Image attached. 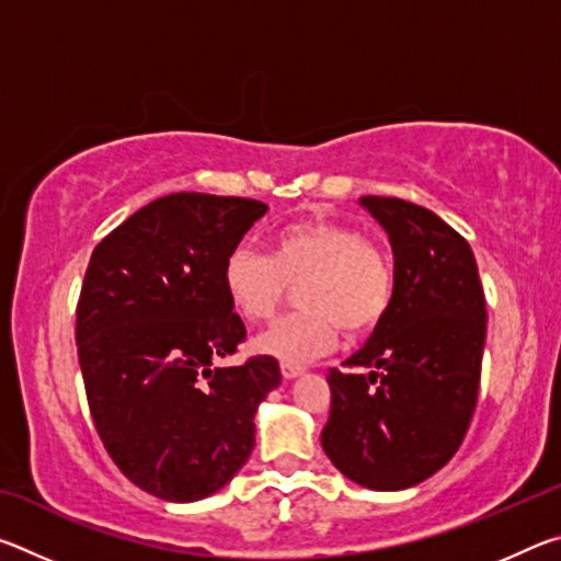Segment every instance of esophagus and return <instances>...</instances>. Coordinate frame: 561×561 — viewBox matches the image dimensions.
I'll return each mask as SVG.
<instances>
[{"label": "esophagus", "mask_w": 561, "mask_h": 561, "mask_svg": "<svg viewBox=\"0 0 561 561\" xmlns=\"http://www.w3.org/2000/svg\"><path fill=\"white\" fill-rule=\"evenodd\" d=\"M279 368H282V376L287 378V381H291V378H297V376H301V374H304V368H301V366H297V364H289V360H282Z\"/></svg>", "instance_id": "1"}]
</instances>
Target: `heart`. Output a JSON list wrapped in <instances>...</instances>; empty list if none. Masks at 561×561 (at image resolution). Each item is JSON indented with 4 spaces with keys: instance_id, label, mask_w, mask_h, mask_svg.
Returning <instances> with one entry per match:
<instances>
[{
    "instance_id": "obj_1",
    "label": "heart",
    "mask_w": 561,
    "mask_h": 561,
    "mask_svg": "<svg viewBox=\"0 0 561 561\" xmlns=\"http://www.w3.org/2000/svg\"><path fill=\"white\" fill-rule=\"evenodd\" d=\"M301 311L274 321L254 339L262 354L304 364L346 336L371 331L393 297V267L383 247L360 237L354 227L331 220H299L274 232L270 254L237 244L227 254L222 284L234 311L247 321L274 314L299 284Z\"/></svg>"
}]
</instances>
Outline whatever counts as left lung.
Returning <instances> with one entry per match:
<instances>
[{
  "label": "left lung",
  "mask_w": 561,
  "mask_h": 561,
  "mask_svg": "<svg viewBox=\"0 0 561 561\" xmlns=\"http://www.w3.org/2000/svg\"><path fill=\"white\" fill-rule=\"evenodd\" d=\"M393 250V297L346 366L329 371L321 448L368 490H405L448 462L478 403L488 311L465 237L421 205L360 197Z\"/></svg>",
  "instance_id": "1"
}]
</instances>
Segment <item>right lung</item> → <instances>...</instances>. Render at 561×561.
Returning a JSON list of instances; mask_svg holds the SVG:
<instances>
[{
    "instance_id": "add662e5",
    "label": "right lung",
    "mask_w": 561,
    "mask_h": 561,
    "mask_svg": "<svg viewBox=\"0 0 561 561\" xmlns=\"http://www.w3.org/2000/svg\"><path fill=\"white\" fill-rule=\"evenodd\" d=\"M267 213L247 197L173 193L96 244L76 346L96 431L121 472L168 502L215 495L254 448V413L282 383L274 356L222 366L244 341L225 260Z\"/></svg>"
}]
</instances>
